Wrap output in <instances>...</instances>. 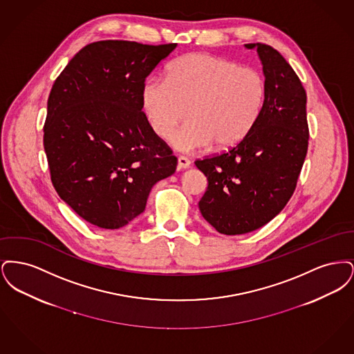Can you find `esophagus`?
I'll return each instance as SVG.
<instances>
[{"instance_id": "esophagus-1", "label": "esophagus", "mask_w": 354, "mask_h": 354, "mask_svg": "<svg viewBox=\"0 0 354 354\" xmlns=\"http://www.w3.org/2000/svg\"><path fill=\"white\" fill-rule=\"evenodd\" d=\"M191 166V162L188 158L185 156H179L178 158V169H188Z\"/></svg>"}]
</instances>
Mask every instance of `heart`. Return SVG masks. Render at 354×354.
Instances as JSON below:
<instances>
[{
	"instance_id": "b5f03b06",
	"label": "heart",
	"mask_w": 354,
	"mask_h": 354,
	"mask_svg": "<svg viewBox=\"0 0 354 354\" xmlns=\"http://www.w3.org/2000/svg\"><path fill=\"white\" fill-rule=\"evenodd\" d=\"M266 80L235 61L191 53L178 58L169 78L151 77L142 87V107L152 131L162 139L191 117L172 136V146L195 152L215 145L232 147L251 133L266 101Z\"/></svg>"
}]
</instances>
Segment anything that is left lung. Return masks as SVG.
<instances>
[{
    "mask_svg": "<svg viewBox=\"0 0 354 354\" xmlns=\"http://www.w3.org/2000/svg\"><path fill=\"white\" fill-rule=\"evenodd\" d=\"M256 49L266 77V101L251 133L235 147L196 160L208 187L203 218L224 235L252 232L273 219L295 192L308 151L306 93L286 58L270 45Z\"/></svg>",
    "mask_w": 354,
    "mask_h": 354,
    "instance_id": "8db88e82",
    "label": "left lung"
}]
</instances>
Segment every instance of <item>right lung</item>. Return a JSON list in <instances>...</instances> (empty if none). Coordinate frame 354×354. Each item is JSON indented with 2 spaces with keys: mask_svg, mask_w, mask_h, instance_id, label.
I'll return each instance as SVG.
<instances>
[{
  "mask_svg": "<svg viewBox=\"0 0 354 354\" xmlns=\"http://www.w3.org/2000/svg\"><path fill=\"white\" fill-rule=\"evenodd\" d=\"M176 44L86 45L51 87L44 126L51 183L87 223L118 230L178 165L142 111V87Z\"/></svg>",
  "mask_w": 354,
  "mask_h": 354,
  "instance_id": "right-lung-1",
  "label": "right lung"
}]
</instances>
